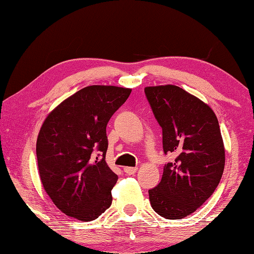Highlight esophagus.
<instances>
[{"label":"esophagus","mask_w":254,"mask_h":254,"mask_svg":"<svg viewBox=\"0 0 254 254\" xmlns=\"http://www.w3.org/2000/svg\"><path fill=\"white\" fill-rule=\"evenodd\" d=\"M136 170H137L136 167H124V173L127 174V175L135 174Z\"/></svg>","instance_id":"34e87169"}]
</instances>
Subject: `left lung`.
<instances>
[{"label":"left lung","mask_w":254,"mask_h":254,"mask_svg":"<svg viewBox=\"0 0 254 254\" xmlns=\"http://www.w3.org/2000/svg\"><path fill=\"white\" fill-rule=\"evenodd\" d=\"M144 93L162 128L163 152L175 156L163 167L161 182L149 190L150 203L167 220H182L220 184L225 166L220 124L207 104L178 86H149Z\"/></svg>","instance_id":"left-lung-1"}]
</instances>
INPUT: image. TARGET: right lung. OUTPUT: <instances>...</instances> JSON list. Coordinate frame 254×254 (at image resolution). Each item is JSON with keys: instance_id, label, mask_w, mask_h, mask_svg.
I'll use <instances>...</instances> for the list:
<instances>
[{"instance_id": "add662e5", "label": "right lung", "mask_w": 254, "mask_h": 254, "mask_svg": "<svg viewBox=\"0 0 254 254\" xmlns=\"http://www.w3.org/2000/svg\"><path fill=\"white\" fill-rule=\"evenodd\" d=\"M117 86L84 87L46 118L37 139L40 179L67 216L94 221L112 204L118 175L107 166L106 126L130 96Z\"/></svg>"}]
</instances>
